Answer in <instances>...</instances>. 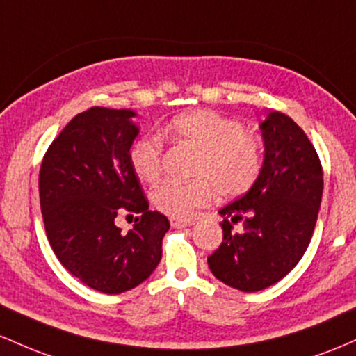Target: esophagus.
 <instances>
[{
  "mask_svg": "<svg viewBox=\"0 0 356 356\" xmlns=\"http://www.w3.org/2000/svg\"><path fill=\"white\" fill-rule=\"evenodd\" d=\"M171 227H173V229H185V227H190V225H193V222H186V220H179V218H171Z\"/></svg>",
  "mask_w": 356,
  "mask_h": 356,
  "instance_id": "1",
  "label": "esophagus"
}]
</instances>
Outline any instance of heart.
I'll return each mask as SVG.
<instances>
[{"label": "heart", "instance_id": "1", "mask_svg": "<svg viewBox=\"0 0 356 356\" xmlns=\"http://www.w3.org/2000/svg\"><path fill=\"white\" fill-rule=\"evenodd\" d=\"M173 143L197 151L190 181H165L153 191L154 207L179 220L193 218L211 200L230 198L254 185L261 171V145L237 119L213 111L197 109L179 114L165 127ZM163 143L156 136H143L129 149V163L141 181L154 183L161 177Z\"/></svg>", "mask_w": 356, "mask_h": 356}]
</instances>
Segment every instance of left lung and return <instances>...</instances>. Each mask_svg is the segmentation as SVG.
I'll return each mask as SVG.
<instances>
[{
    "label": "left lung",
    "mask_w": 356,
    "mask_h": 356,
    "mask_svg": "<svg viewBox=\"0 0 356 356\" xmlns=\"http://www.w3.org/2000/svg\"><path fill=\"white\" fill-rule=\"evenodd\" d=\"M259 129L264 141L259 177L243 197L218 211L223 242L209 257L211 274L243 293L275 284L301 261L323 197L321 163L305 131L277 111ZM237 222L241 234L231 232Z\"/></svg>",
    "instance_id": "obj_1"
}]
</instances>
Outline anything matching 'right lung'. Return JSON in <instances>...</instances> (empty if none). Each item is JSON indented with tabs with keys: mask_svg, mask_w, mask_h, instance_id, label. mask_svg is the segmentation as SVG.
Returning a JSON list of instances; mask_svg holds the SVG:
<instances>
[{
	"mask_svg": "<svg viewBox=\"0 0 356 356\" xmlns=\"http://www.w3.org/2000/svg\"><path fill=\"white\" fill-rule=\"evenodd\" d=\"M136 115L107 107L77 114L40 168V207L51 249L69 273L104 294L145 282L161 261L170 229L165 215L149 210L131 168ZM124 211L142 217L127 234L113 223Z\"/></svg>",
	"mask_w": 356,
	"mask_h": 356,
	"instance_id": "1",
	"label": "right lung"
}]
</instances>
